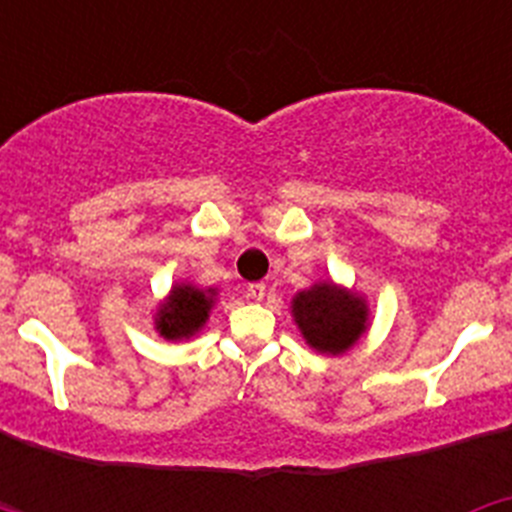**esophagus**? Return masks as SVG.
<instances>
[{
  "label": "esophagus",
  "instance_id": "obj_1",
  "mask_svg": "<svg viewBox=\"0 0 512 512\" xmlns=\"http://www.w3.org/2000/svg\"><path fill=\"white\" fill-rule=\"evenodd\" d=\"M246 297H248V300H253V302H261L266 297V284H261V282L248 284V287H246Z\"/></svg>",
  "mask_w": 512,
  "mask_h": 512
}]
</instances>
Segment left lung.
Masks as SVG:
<instances>
[{"mask_svg": "<svg viewBox=\"0 0 512 512\" xmlns=\"http://www.w3.org/2000/svg\"><path fill=\"white\" fill-rule=\"evenodd\" d=\"M292 315L302 338L315 351L338 356L346 354L361 338L369 320V307L356 292L341 289L333 282H320L297 292L292 300Z\"/></svg>", "mask_w": 512, "mask_h": 512, "instance_id": "8db88e82", "label": "left lung"}]
</instances>
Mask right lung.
<instances>
[{
    "label": "right lung",
    "instance_id": "add662e5",
    "mask_svg": "<svg viewBox=\"0 0 512 512\" xmlns=\"http://www.w3.org/2000/svg\"><path fill=\"white\" fill-rule=\"evenodd\" d=\"M212 305H215V289L174 284L166 302L156 312V330L166 341L194 336L210 318Z\"/></svg>",
    "mask_w": 512,
    "mask_h": 512
}]
</instances>
